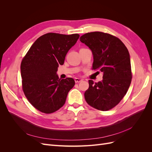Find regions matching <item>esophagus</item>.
<instances>
[{
  "label": "esophagus",
  "mask_w": 152,
  "mask_h": 152,
  "mask_svg": "<svg viewBox=\"0 0 152 152\" xmlns=\"http://www.w3.org/2000/svg\"><path fill=\"white\" fill-rule=\"evenodd\" d=\"M82 81V79H79V78H75V82H76V83H79V82H80Z\"/></svg>",
  "instance_id": "1"
}]
</instances>
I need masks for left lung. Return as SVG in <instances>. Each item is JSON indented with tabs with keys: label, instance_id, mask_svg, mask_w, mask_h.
Segmentation results:
<instances>
[{
	"label": "left lung",
	"instance_id": "1",
	"mask_svg": "<svg viewBox=\"0 0 152 152\" xmlns=\"http://www.w3.org/2000/svg\"><path fill=\"white\" fill-rule=\"evenodd\" d=\"M80 40L93 53V70L103 73L102 81L94 84L89 80V89L84 93L86 102L102 111L112 109L126 95L131 82L128 50L116 37L100 31L87 33Z\"/></svg>",
	"mask_w": 152,
	"mask_h": 152
}]
</instances>
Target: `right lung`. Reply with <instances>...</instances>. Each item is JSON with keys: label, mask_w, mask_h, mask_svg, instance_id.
I'll return each mask as SVG.
<instances>
[{"label": "right lung", "mask_w": 152, "mask_h": 152, "mask_svg": "<svg viewBox=\"0 0 152 152\" xmlns=\"http://www.w3.org/2000/svg\"><path fill=\"white\" fill-rule=\"evenodd\" d=\"M80 35L48 33L32 44L21 64L23 90L28 102L40 112L51 113L65 103L75 85L72 78L59 79V65Z\"/></svg>", "instance_id": "right-lung-1"}]
</instances>
